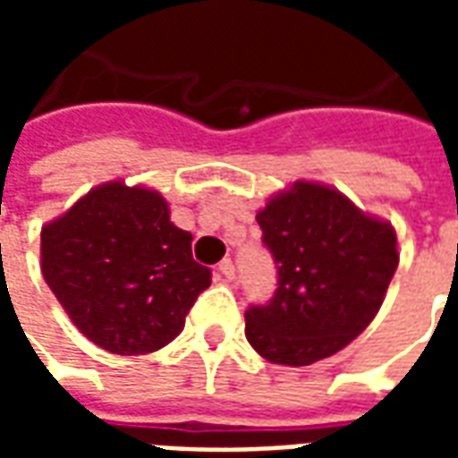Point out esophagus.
Segmentation results:
<instances>
[{
	"mask_svg": "<svg viewBox=\"0 0 458 458\" xmlns=\"http://www.w3.org/2000/svg\"><path fill=\"white\" fill-rule=\"evenodd\" d=\"M216 272H218L220 279H225V282H230V279L235 277V265H233V259H223Z\"/></svg>",
	"mask_w": 458,
	"mask_h": 458,
	"instance_id": "obj_1",
	"label": "esophagus"
}]
</instances>
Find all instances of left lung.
I'll list each match as a JSON object with an SVG mask.
<instances>
[{
    "mask_svg": "<svg viewBox=\"0 0 458 458\" xmlns=\"http://www.w3.org/2000/svg\"><path fill=\"white\" fill-rule=\"evenodd\" d=\"M258 223L277 289L245 311L250 345L269 363L294 368L338 353L373 321L393 282V225L309 181L275 196Z\"/></svg>",
    "mask_w": 458,
    "mask_h": 458,
    "instance_id": "1",
    "label": "left lung"
}]
</instances>
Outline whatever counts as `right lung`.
<instances>
[{"label":"right lung","mask_w":458,"mask_h":458,"mask_svg":"<svg viewBox=\"0 0 458 458\" xmlns=\"http://www.w3.org/2000/svg\"><path fill=\"white\" fill-rule=\"evenodd\" d=\"M157 191L113 181L41 230V269L65 314L117 355L159 351L179 336L210 269Z\"/></svg>","instance_id":"obj_1"}]
</instances>
